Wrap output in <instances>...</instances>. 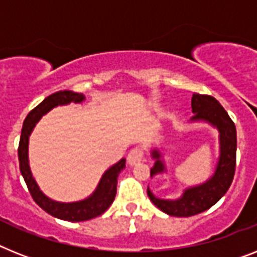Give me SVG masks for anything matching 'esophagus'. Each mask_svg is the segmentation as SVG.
<instances>
[{"label": "esophagus", "mask_w": 257, "mask_h": 257, "mask_svg": "<svg viewBox=\"0 0 257 257\" xmlns=\"http://www.w3.org/2000/svg\"><path fill=\"white\" fill-rule=\"evenodd\" d=\"M143 158L144 154L141 148H134V150H131V151L128 152V155H127V163H128L131 167H134V165H138L141 162H143Z\"/></svg>", "instance_id": "34e87169"}]
</instances>
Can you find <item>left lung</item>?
I'll list each match as a JSON object with an SVG mask.
<instances>
[{
    "instance_id": "8db88e82",
    "label": "left lung",
    "mask_w": 257,
    "mask_h": 257,
    "mask_svg": "<svg viewBox=\"0 0 257 257\" xmlns=\"http://www.w3.org/2000/svg\"><path fill=\"white\" fill-rule=\"evenodd\" d=\"M192 122H207L219 133V159L214 175L200 185L186 188L177 200H162L147 189V194L155 206L172 217H192L215 205L230 188L236 165V128L217 99L206 94L194 93L192 97ZM155 159L151 177L165 172V164L159 150H152Z\"/></svg>"
}]
</instances>
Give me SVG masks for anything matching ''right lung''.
<instances>
[{
    "label": "right lung",
    "instance_id": "obj_1",
    "mask_svg": "<svg viewBox=\"0 0 257 257\" xmlns=\"http://www.w3.org/2000/svg\"><path fill=\"white\" fill-rule=\"evenodd\" d=\"M84 99H85V95L81 94V93L72 92V90H60V92L48 95L47 98H44L37 107H34L27 114L26 119L23 122L22 134H21L18 147L19 169H21V173H22L34 201L52 217L63 220H69V222H82V220L93 219V218L98 217L109 209L114 198H115L116 184H118L116 179H118L120 171H123V168L126 167V159L119 160L103 173L95 190L88 198L77 201V202H57V201L48 198L39 189L37 181L33 177V173H31L29 165V138L35 124L38 123V120L44 114H47L51 109H54L56 106L68 105L71 102H82Z\"/></svg>",
    "mask_w": 257,
    "mask_h": 257
}]
</instances>
